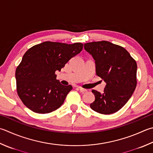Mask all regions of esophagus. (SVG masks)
Instances as JSON below:
<instances>
[{
  "mask_svg": "<svg viewBox=\"0 0 153 153\" xmlns=\"http://www.w3.org/2000/svg\"><path fill=\"white\" fill-rule=\"evenodd\" d=\"M78 89L81 92V93H86V92H87L88 91L86 90V89H85V88H82L81 87H78Z\"/></svg>",
  "mask_w": 153,
  "mask_h": 153,
  "instance_id": "esophagus-1",
  "label": "esophagus"
}]
</instances>
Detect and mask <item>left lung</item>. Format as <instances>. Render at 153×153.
<instances>
[{
  "instance_id": "obj_1",
  "label": "left lung",
  "mask_w": 153,
  "mask_h": 153,
  "mask_svg": "<svg viewBox=\"0 0 153 153\" xmlns=\"http://www.w3.org/2000/svg\"><path fill=\"white\" fill-rule=\"evenodd\" d=\"M95 61L96 74L106 82L103 93L93 90V111L103 114L117 112L128 102L137 86V65L123 47L108 41L84 44Z\"/></svg>"
}]
</instances>
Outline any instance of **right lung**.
<instances>
[{
  "mask_svg": "<svg viewBox=\"0 0 153 153\" xmlns=\"http://www.w3.org/2000/svg\"><path fill=\"white\" fill-rule=\"evenodd\" d=\"M82 47L80 42L68 45L47 41L26 52L16 68L15 77L17 93L28 108L45 114L61 106L73 87L60 84L55 72L60 71Z\"/></svg>",
  "mask_w": 153,
  "mask_h": 153,
  "instance_id": "1",
  "label": "right lung"
}]
</instances>
